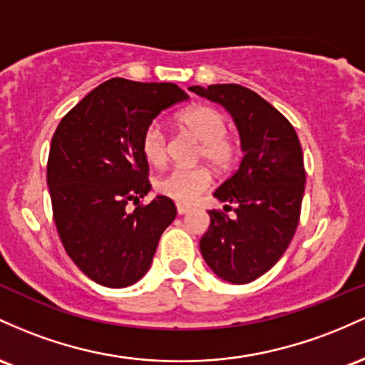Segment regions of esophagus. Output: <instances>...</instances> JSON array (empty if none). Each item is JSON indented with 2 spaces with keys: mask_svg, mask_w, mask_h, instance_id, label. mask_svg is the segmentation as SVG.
Listing matches in <instances>:
<instances>
[{
  "mask_svg": "<svg viewBox=\"0 0 365 365\" xmlns=\"http://www.w3.org/2000/svg\"><path fill=\"white\" fill-rule=\"evenodd\" d=\"M175 208H178V214H179V215H184V214H187V212L191 210L190 207H186V205H181V203H178V205H175Z\"/></svg>",
  "mask_w": 365,
  "mask_h": 365,
  "instance_id": "34e87169",
  "label": "esophagus"
}]
</instances>
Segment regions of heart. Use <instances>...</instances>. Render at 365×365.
Wrapping results in <instances>:
<instances>
[{"instance_id": "1", "label": "heart", "mask_w": 365, "mask_h": 365, "mask_svg": "<svg viewBox=\"0 0 365 365\" xmlns=\"http://www.w3.org/2000/svg\"><path fill=\"white\" fill-rule=\"evenodd\" d=\"M178 124L202 141L198 158L214 169L224 170L235 162L236 145L227 136V120L219 110L208 105H196L178 115ZM141 150L146 162L153 167H162L169 157L167 136L160 125L153 124L145 130ZM210 186V174L203 167L184 169L175 167L157 181V191L179 203H193Z\"/></svg>"}]
</instances>
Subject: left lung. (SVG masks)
Segmentation results:
<instances>
[{
    "label": "left lung",
    "instance_id": "left-lung-1",
    "mask_svg": "<svg viewBox=\"0 0 365 365\" xmlns=\"http://www.w3.org/2000/svg\"><path fill=\"white\" fill-rule=\"evenodd\" d=\"M231 113L243 160L214 196L224 210H210L200 240L203 260L220 279L247 284L281 259L297 231L305 190L304 153L297 130L271 103L240 84L191 86Z\"/></svg>",
    "mask_w": 365,
    "mask_h": 365
}]
</instances>
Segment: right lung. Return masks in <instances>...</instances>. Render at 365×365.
<instances>
[{
  "instance_id": "obj_1",
  "label": "right lung",
  "mask_w": 365,
  "mask_h": 365,
  "mask_svg": "<svg viewBox=\"0 0 365 365\" xmlns=\"http://www.w3.org/2000/svg\"><path fill=\"white\" fill-rule=\"evenodd\" d=\"M187 94L172 83L110 79L86 94L53 134L48 158L53 217L73 264L106 288H125L148 272L175 205L150 193L141 139L153 118Z\"/></svg>"
}]
</instances>
